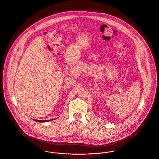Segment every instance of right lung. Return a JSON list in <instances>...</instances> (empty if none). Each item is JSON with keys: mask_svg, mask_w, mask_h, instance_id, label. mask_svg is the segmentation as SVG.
<instances>
[{"mask_svg": "<svg viewBox=\"0 0 159 159\" xmlns=\"http://www.w3.org/2000/svg\"><path fill=\"white\" fill-rule=\"evenodd\" d=\"M55 120V119H52V120H34L36 122H40V123H43V122H48V121H52V120Z\"/></svg>", "mask_w": 159, "mask_h": 159, "instance_id": "obj_1", "label": "right lung"}]
</instances>
